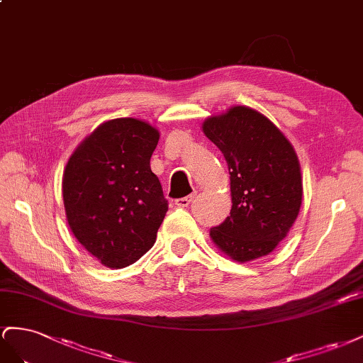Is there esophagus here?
<instances>
[{"label":"esophagus","instance_id":"1","mask_svg":"<svg viewBox=\"0 0 363 363\" xmlns=\"http://www.w3.org/2000/svg\"><path fill=\"white\" fill-rule=\"evenodd\" d=\"M193 199H194V194H189V196H185V198L174 199V205L176 206H189Z\"/></svg>","mask_w":363,"mask_h":363}]
</instances>
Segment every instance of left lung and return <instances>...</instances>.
Wrapping results in <instances>:
<instances>
[{"instance_id": "obj_1", "label": "left lung", "mask_w": 363, "mask_h": 363, "mask_svg": "<svg viewBox=\"0 0 363 363\" xmlns=\"http://www.w3.org/2000/svg\"><path fill=\"white\" fill-rule=\"evenodd\" d=\"M202 130L223 153L231 181V213L211 228V240L240 263L271 254L301 208V167L292 144L247 106L206 118Z\"/></svg>"}]
</instances>
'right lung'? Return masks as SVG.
<instances>
[{"label": "right lung", "instance_id": "right-lung-1", "mask_svg": "<svg viewBox=\"0 0 363 363\" xmlns=\"http://www.w3.org/2000/svg\"><path fill=\"white\" fill-rule=\"evenodd\" d=\"M160 132L137 118L100 126L72 152L62 179L67 220L85 250L111 269L146 254L169 203L150 157Z\"/></svg>", "mask_w": 363, "mask_h": 363}]
</instances>
